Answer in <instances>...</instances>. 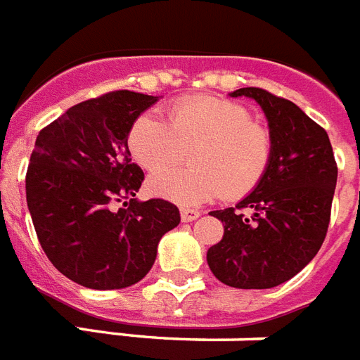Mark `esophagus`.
<instances>
[{
  "instance_id": "1",
  "label": "esophagus",
  "mask_w": 360,
  "mask_h": 360,
  "mask_svg": "<svg viewBox=\"0 0 360 360\" xmlns=\"http://www.w3.org/2000/svg\"><path fill=\"white\" fill-rule=\"evenodd\" d=\"M198 212L197 210H189V208H182L180 210V217H182L184 223H191V221H195L198 217Z\"/></svg>"
}]
</instances>
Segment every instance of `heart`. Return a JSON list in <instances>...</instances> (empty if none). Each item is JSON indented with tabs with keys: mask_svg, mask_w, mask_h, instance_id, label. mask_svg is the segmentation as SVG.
I'll return each instance as SVG.
<instances>
[{
	"mask_svg": "<svg viewBox=\"0 0 360 360\" xmlns=\"http://www.w3.org/2000/svg\"><path fill=\"white\" fill-rule=\"evenodd\" d=\"M165 120L143 113L128 131V148L143 169L156 172L148 189L178 204H200L219 197L240 200L266 176L273 139L266 126L251 120L241 103L219 96H191L174 102ZM192 150L193 167L160 173Z\"/></svg>",
	"mask_w": 360,
	"mask_h": 360,
	"instance_id": "b5f03b06",
	"label": "heart"
}]
</instances>
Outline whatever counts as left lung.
Returning a JSON list of instances; mask_svg holds the SVG:
<instances>
[{"label": "left lung", "instance_id": "left-lung-1", "mask_svg": "<svg viewBox=\"0 0 360 360\" xmlns=\"http://www.w3.org/2000/svg\"><path fill=\"white\" fill-rule=\"evenodd\" d=\"M230 96L258 102L269 126L273 158L266 176L236 208L210 212L225 234L206 260L232 288H275L297 275L320 251L336 188L329 135L294 102L258 87Z\"/></svg>", "mask_w": 360, "mask_h": 360}]
</instances>
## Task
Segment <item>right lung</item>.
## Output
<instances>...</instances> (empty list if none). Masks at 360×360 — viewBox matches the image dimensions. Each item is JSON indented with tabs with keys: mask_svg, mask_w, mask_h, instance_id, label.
Segmentation results:
<instances>
[{
	"mask_svg": "<svg viewBox=\"0 0 360 360\" xmlns=\"http://www.w3.org/2000/svg\"><path fill=\"white\" fill-rule=\"evenodd\" d=\"M156 102L134 91L102 94L65 111L34 141L25 176L34 230L51 264L85 288L139 283L162 236L180 223L174 204L135 198L145 174L131 162L128 131Z\"/></svg>",
	"mask_w": 360,
	"mask_h": 360,
	"instance_id": "add662e5",
	"label": "right lung"
}]
</instances>
